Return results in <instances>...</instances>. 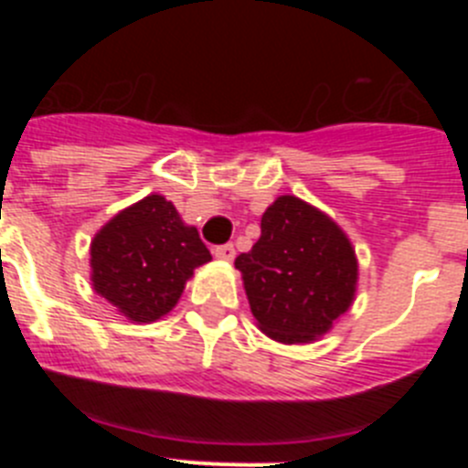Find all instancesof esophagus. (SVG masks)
Returning <instances> with one entry per match:
<instances>
[{
	"label": "esophagus",
	"mask_w": 468,
	"mask_h": 468,
	"mask_svg": "<svg viewBox=\"0 0 468 468\" xmlns=\"http://www.w3.org/2000/svg\"><path fill=\"white\" fill-rule=\"evenodd\" d=\"M213 255L218 260H225V262H231V260H234V255H237V250H234V243H225V246L213 248Z\"/></svg>",
	"instance_id": "obj_1"
}]
</instances>
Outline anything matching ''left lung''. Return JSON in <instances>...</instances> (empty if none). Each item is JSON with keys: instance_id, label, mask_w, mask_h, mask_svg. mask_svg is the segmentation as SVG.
I'll list each match as a JSON object with an SVG mask.
<instances>
[{"instance_id": "obj_1", "label": "left lung", "mask_w": 468, "mask_h": 468, "mask_svg": "<svg viewBox=\"0 0 468 468\" xmlns=\"http://www.w3.org/2000/svg\"><path fill=\"white\" fill-rule=\"evenodd\" d=\"M260 229L234 262L258 328L281 345H312L354 304L356 250L330 215L292 194L264 210Z\"/></svg>"}]
</instances>
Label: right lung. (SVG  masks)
Returning <instances> with one entry per match:
<instances>
[{"instance_id":"1","label":"right lung","mask_w":468,"mask_h":468,"mask_svg":"<svg viewBox=\"0 0 468 468\" xmlns=\"http://www.w3.org/2000/svg\"><path fill=\"white\" fill-rule=\"evenodd\" d=\"M210 262L197 227L176 206L150 194L119 210L90 241V285L122 316L152 324L183 295L194 270Z\"/></svg>"}]
</instances>
